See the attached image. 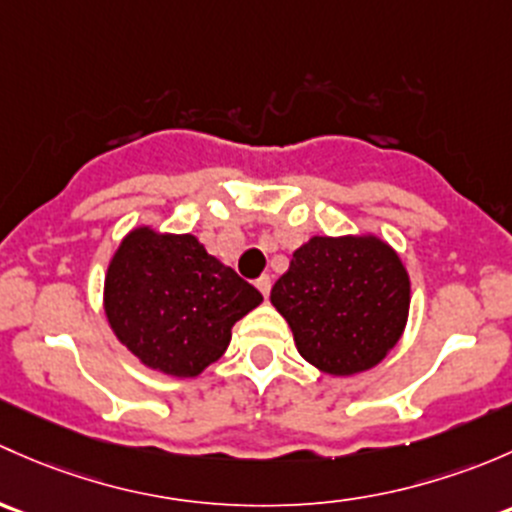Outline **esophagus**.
Instances as JSON below:
<instances>
[{"mask_svg":"<svg viewBox=\"0 0 512 512\" xmlns=\"http://www.w3.org/2000/svg\"><path fill=\"white\" fill-rule=\"evenodd\" d=\"M256 288L263 293V298H268V293H271V276H266V273H263V276H258Z\"/></svg>","mask_w":512,"mask_h":512,"instance_id":"esophagus-1","label":"esophagus"}]
</instances>
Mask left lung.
<instances>
[{
	"label": "left lung",
	"instance_id": "8db88e82",
	"mask_svg": "<svg viewBox=\"0 0 512 512\" xmlns=\"http://www.w3.org/2000/svg\"><path fill=\"white\" fill-rule=\"evenodd\" d=\"M271 303L291 325L300 355L345 377L379 365L397 345L409 276L377 236H313L276 281Z\"/></svg>",
	"mask_w": 512,
	"mask_h": 512
}]
</instances>
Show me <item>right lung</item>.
I'll use <instances>...</instances> for the list:
<instances>
[{"mask_svg":"<svg viewBox=\"0 0 512 512\" xmlns=\"http://www.w3.org/2000/svg\"><path fill=\"white\" fill-rule=\"evenodd\" d=\"M263 300L192 234L135 229L105 276V315L142 365L197 377L229 347L231 328Z\"/></svg>","mask_w":512,"mask_h":512,"instance_id":"obj_1","label":"right lung"}]
</instances>
